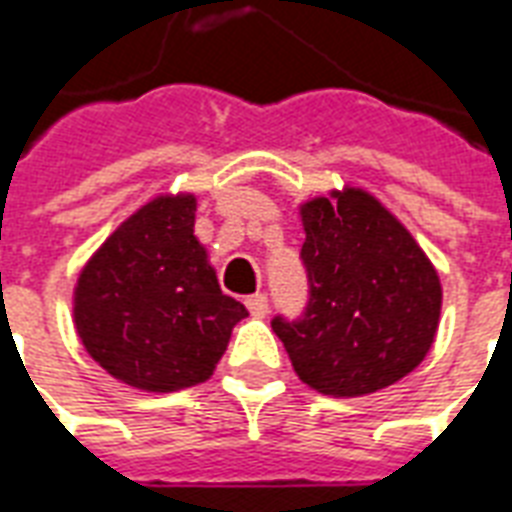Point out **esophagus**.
<instances>
[{
	"label": "esophagus",
	"instance_id": "esophagus-1",
	"mask_svg": "<svg viewBox=\"0 0 512 512\" xmlns=\"http://www.w3.org/2000/svg\"><path fill=\"white\" fill-rule=\"evenodd\" d=\"M244 304H246V309H249V314H252V317H266V314H268V298L263 293L249 295Z\"/></svg>",
	"mask_w": 512,
	"mask_h": 512
}]
</instances>
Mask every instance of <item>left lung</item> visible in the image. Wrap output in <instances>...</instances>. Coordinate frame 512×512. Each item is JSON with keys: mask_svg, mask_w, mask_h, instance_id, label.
Returning <instances> with one entry per match:
<instances>
[{"mask_svg": "<svg viewBox=\"0 0 512 512\" xmlns=\"http://www.w3.org/2000/svg\"><path fill=\"white\" fill-rule=\"evenodd\" d=\"M309 309L274 320L295 374L312 391L355 399L418 369L437 339L442 282L401 219L363 187L298 206Z\"/></svg>", "mask_w": 512, "mask_h": 512, "instance_id": "obj_1", "label": "left lung"}]
</instances>
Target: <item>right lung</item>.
Instances as JSON below:
<instances>
[{"label":"right lung","instance_id":"right-lung-1","mask_svg":"<svg viewBox=\"0 0 512 512\" xmlns=\"http://www.w3.org/2000/svg\"><path fill=\"white\" fill-rule=\"evenodd\" d=\"M195 211V192L151 198L75 279L73 323L83 350L135 391L173 393L206 382L249 314L219 290L195 236Z\"/></svg>","mask_w":512,"mask_h":512}]
</instances>
